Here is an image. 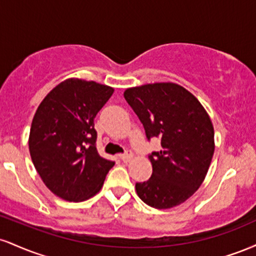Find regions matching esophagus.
<instances>
[{
    "mask_svg": "<svg viewBox=\"0 0 256 256\" xmlns=\"http://www.w3.org/2000/svg\"><path fill=\"white\" fill-rule=\"evenodd\" d=\"M132 158H134V154H132L130 150H128V152H125V154H122V156H120V158H122V160L124 161V162H128V161H130Z\"/></svg>",
    "mask_w": 256,
    "mask_h": 256,
    "instance_id": "1",
    "label": "esophagus"
}]
</instances>
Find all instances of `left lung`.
<instances>
[{
  "label": "left lung",
  "mask_w": 256,
  "mask_h": 256,
  "mask_svg": "<svg viewBox=\"0 0 256 256\" xmlns=\"http://www.w3.org/2000/svg\"><path fill=\"white\" fill-rule=\"evenodd\" d=\"M124 98L144 126L146 138H161V150L149 155L152 177L136 183L137 195L156 210L183 204L204 183L214 154L207 110L190 91L171 82L128 88Z\"/></svg>",
  "instance_id": "8db88e82"
}]
</instances>
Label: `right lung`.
Segmentation results:
<instances>
[{"label": "right lung", "mask_w": 256, "mask_h": 256, "mask_svg": "<svg viewBox=\"0 0 256 256\" xmlns=\"http://www.w3.org/2000/svg\"><path fill=\"white\" fill-rule=\"evenodd\" d=\"M114 89L68 78L52 89L32 119L28 149L34 168L52 194L80 202L101 190L113 161L96 149L94 119Z\"/></svg>", "instance_id": "add662e5"}]
</instances>
